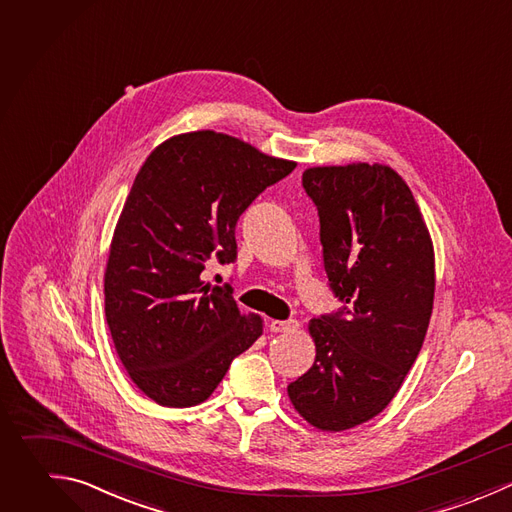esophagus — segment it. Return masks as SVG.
<instances>
[{"mask_svg": "<svg viewBox=\"0 0 512 512\" xmlns=\"http://www.w3.org/2000/svg\"><path fill=\"white\" fill-rule=\"evenodd\" d=\"M270 330L272 332H296L298 322L296 320H272Z\"/></svg>", "mask_w": 512, "mask_h": 512, "instance_id": "esophagus-1", "label": "esophagus"}]
</instances>
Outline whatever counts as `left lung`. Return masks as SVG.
<instances>
[{
	"mask_svg": "<svg viewBox=\"0 0 512 512\" xmlns=\"http://www.w3.org/2000/svg\"><path fill=\"white\" fill-rule=\"evenodd\" d=\"M318 208L324 270L344 302L312 318V368L288 384L296 412L340 432L382 412L412 368L434 302V246L396 170L352 162L304 170Z\"/></svg>",
	"mask_w": 512,
	"mask_h": 512,
	"instance_id": "8db88e82",
	"label": "left lung"
}]
</instances>
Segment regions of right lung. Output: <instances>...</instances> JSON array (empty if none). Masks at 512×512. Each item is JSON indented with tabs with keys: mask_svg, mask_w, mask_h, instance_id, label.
Segmentation results:
<instances>
[{
	"mask_svg": "<svg viewBox=\"0 0 512 512\" xmlns=\"http://www.w3.org/2000/svg\"><path fill=\"white\" fill-rule=\"evenodd\" d=\"M294 168L214 130L172 136L142 164L112 236L104 306L128 376L160 406L208 400L262 336L264 320L240 314L202 270L234 262L238 218Z\"/></svg>",
	"mask_w": 512,
	"mask_h": 512,
	"instance_id": "1",
	"label": "right lung"
}]
</instances>
